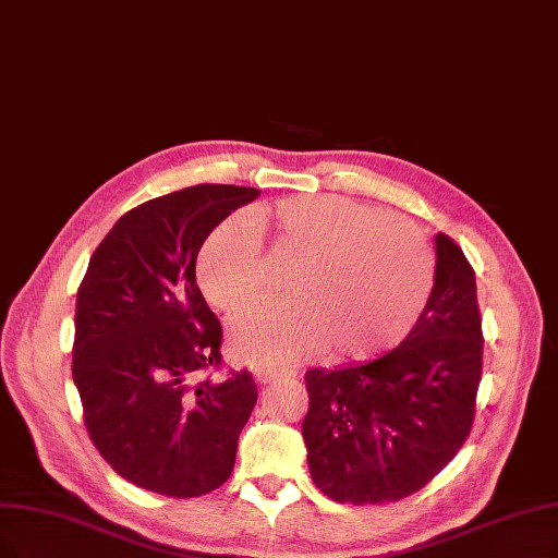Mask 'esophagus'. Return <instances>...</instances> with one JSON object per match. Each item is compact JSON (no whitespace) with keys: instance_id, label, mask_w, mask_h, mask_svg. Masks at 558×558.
I'll return each mask as SVG.
<instances>
[{"instance_id":"obj_1","label":"esophagus","mask_w":558,"mask_h":558,"mask_svg":"<svg viewBox=\"0 0 558 558\" xmlns=\"http://www.w3.org/2000/svg\"><path fill=\"white\" fill-rule=\"evenodd\" d=\"M281 373L279 371H275V368H256L254 371V377H256V383H260V385H265V383H272L275 377H279Z\"/></svg>"}]
</instances>
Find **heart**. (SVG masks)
Masks as SVG:
<instances>
[{
    "instance_id": "heart-1",
    "label": "heart",
    "mask_w": 558,
    "mask_h": 558,
    "mask_svg": "<svg viewBox=\"0 0 558 558\" xmlns=\"http://www.w3.org/2000/svg\"><path fill=\"white\" fill-rule=\"evenodd\" d=\"M298 260L288 275L293 302H263L231 320V350L252 366H293L329 350L360 362L403 341L435 279L426 238L400 215H385L343 196H293L231 217L210 233L196 279L219 311L260 295L265 260Z\"/></svg>"
}]
</instances>
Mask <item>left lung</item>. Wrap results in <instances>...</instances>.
<instances>
[{"label":"left lung","instance_id":"obj_1","mask_svg":"<svg viewBox=\"0 0 558 558\" xmlns=\"http://www.w3.org/2000/svg\"><path fill=\"white\" fill-rule=\"evenodd\" d=\"M435 283L412 331L371 362L306 371L308 474L339 504L398 501L426 485L472 430L483 366L476 277L435 235Z\"/></svg>","mask_w":558,"mask_h":558}]
</instances>
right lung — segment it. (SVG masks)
I'll list each match as a JSON object with an SVG mask.
<instances>
[{"instance_id":"right-lung-1","label":"right lung","mask_w":558,"mask_h":558,"mask_svg":"<svg viewBox=\"0 0 558 558\" xmlns=\"http://www.w3.org/2000/svg\"><path fill=\"white\" fill-rule=\"evenodd\" d=\"M258 194L194 185L150 198L88 260L73 345L84 423L111 470L150 493L202 497L233 472L258 391L247 371L196 383L221 360V325L196 286V256Z\"/></svg>"}]
</instances>
